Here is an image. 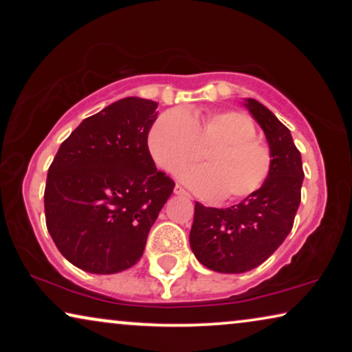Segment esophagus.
<instances>
[{"mask_svg": "<svg viewBox=\"0 0 352 352\" xmlns=\"http://www.w3.org/2000/svg\"><path fill=\"white\" fill-rule=\"evenodd\" d=\"M175 194H176V195H184V197H190L189 194H187V192H186L184 189H182L181 186H175Z\"/></svg>", "mask_w": 352, "mask_h": 352, "instance_id": "obj_1", "label": "esophagus"}]
</instances>
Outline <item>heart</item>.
Returning <instances> with one entry per match:
<instances>
[{
	"label": "heart",
	"instance_id": "b5f03b06",
	"mask_svg": "<svg viewBox=\"0 0 352 352\" xmlns=\"http://www.w3.org/2000/svg\"><path fill=\"white\" fill-rule=\"evenodd\" d=\"M147 146L157 165L170 173L195 163L206 151V165L182 171L181 181L226 201L256 194L272 170L271 148L239 110H168L148 129Z\"/></svg>",
	"mask_w": 352,
	"mask_h": 352
}]
</instances>
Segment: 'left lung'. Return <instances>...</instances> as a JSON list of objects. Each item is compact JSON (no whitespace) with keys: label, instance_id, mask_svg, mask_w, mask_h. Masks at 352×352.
Segmentation results:
<instances>
[{"label":"left lung","instance_id":"obj_1","mask_svg":"<svg viewBox=\"0 0 352 352\" xmlns=\"http://www.w3.org/2000/svg\"><path fill=\"white\" fill-rule=\"evenodd\" d=\"M245 107L266 134L272 170L256 194L230 208L195 201L189 242L195 258L211 271L242 274L258 267L283 243L293 228L305 179L301 153L288 129L256 99Z\"/></svg>","mask_w":352,"mask_h":352}]
</instances>
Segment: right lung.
I'll list each match as a JSON object with an SVG mask.
<instances>
[{"mask_svg": "<svg viewBox=\"0 0 352 352\" xmlns=\"http://www.w3.org/2000/svg\"><path fill=\"white\" fill-rule=\"evenodd\" d=\"M157 102L124 98L60 144L45 189L46 226L62 256L91 274L134 266L175 182L147 146Z\"/></svg>", "mask_w": 352, "mask_h": 352, "instance_id": "obj_1", "label": "right lung"}]
</instances>
